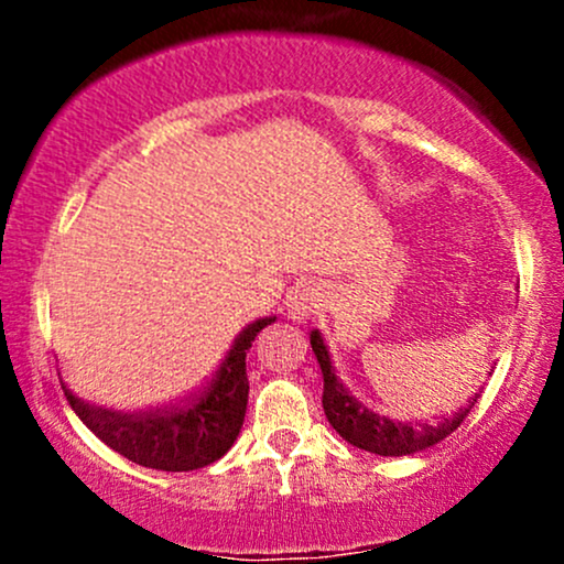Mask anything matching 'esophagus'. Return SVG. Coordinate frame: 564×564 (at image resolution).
Masks as SVG:
<instances>
[{
  "label": "esophagus",
  "instance_id": "obj_1",
  "mask_svg": "<svg viewBox=\"0 0 564 564\" xmlns=\"http://www.w3.org/2000/svg\"><path fill=\"white\" fill-rule=\"evenodd\" d=\"M321 302H323L321 289L318 286H310V283H304V286H296L294 291H291L289 300H286V307H289L291 318L304 323V321L313 318L315 313H318Z\"/></svg>",
  "mask_w": 564,
  "mask_h": 564
}]
</instances>
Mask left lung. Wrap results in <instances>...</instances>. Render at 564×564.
Returning <instances> with one entry per match:
<instances>
[{"label": "left lung", "mask_w": 564, "mask_h": 564, "mask_svg": "<svg viewBox=\"0 0 564 564\" xmlns=\"http://www.w3.org/2000/svg\"><path fill=\"white\" fill-rule=\"evenodd\" d=\"M310 345H313L315 358H318L321 364L323 411H326L328 424H332L349 445H355V448L360 451L377 453V456H408V453L430 448V445L448 437L453 430H458L477 403L475 394L467 408H458V413H453L448 419H440L437 424H394L392 419L368 411V408L364 403H358V400L349 394V390H345V384L336 379L332 355H328V347L326 341H323L318 328L310 334Z\"/></svg>", "instance_id": "8db88e82"}]
</instances>
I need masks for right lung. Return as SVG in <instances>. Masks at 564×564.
I'll return each instance as SVG.
<instances>
[{
	"mask_svg": "<svg viewBox=\"0 0 564 564\" xmlns=\"http://www.w3.org/2000/svg\"><path fill=\"white\" fill-rule=\"evenodd\" d=\"M275 321L260 318L243 328L217 368L215 379L204 392L183 405L156 408V411H108L84 403L61 381L63 392L76 416L95 432L108 448L161 471H191L215 464L230 451L243 426L249 379H246V352L254 336Z\"/></svg>",
	"mask_w": 564,
	"mask_h": 564,
	"instance_id": "add662e5",
	"label": "right lung"
}]
</instances>
